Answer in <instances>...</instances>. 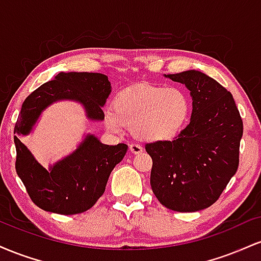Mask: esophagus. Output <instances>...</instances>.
I'll return each mask as SVG.
<instances>
[{"label":"esophagus","mask_w":261,"mask_h":261,"mask_svg":"<svg viewBox=\"0 0 261 261\" xmlns=\"http://www.w3.org/2000/svg\"><path fill=\"white\" fill-rule=\"evenodd\" d=\"M130 151L133 152L134 154H139V153H141V152H142V147H141L139 143L131 142L130 143Z\"/></svg>","instance_id":"obj_1"}]
</instances>
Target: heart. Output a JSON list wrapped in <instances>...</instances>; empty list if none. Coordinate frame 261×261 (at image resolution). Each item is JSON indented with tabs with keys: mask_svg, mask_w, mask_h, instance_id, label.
<instances>
[{
	"mask_svg": "<svg viewBox=\"0 0 261 261\" xmlns=\"http://www.w3.org/2000/svg\"><path fill=\"white\" fill-rule=\"evenodd\" d=\"M190 110V98L181 88L139 85L116 95L114 109L106 112V125L116 134L134 128L135 136L149 142L169 141L187 126Z\"/></svg>",
	"mask_w": 261,
	"mask_h": 261,
	"instance_id": "b5f03b06",
	"label": "heart"
}]
</instances>
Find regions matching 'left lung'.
<instances>
[{
    "label": "left lung",
    "mask_w": 261,
    "mask_h": 261,
    "mask_svg": "<svg viewBox=\"0 0 261 261\" xmlns=\"http://www.w3.org/2000/svg\"><path fill=\"white\" fill-rule=\"evenodd\" d=\"M193 97L190 124L172 141L147 143L151 188L167 208L195 212L217 201L239 166L243 121L232 94L199 71L166 74Z\"/></svg>",
    "instance_id": "1"
}]
</instances>
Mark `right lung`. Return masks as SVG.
Returning a JSON list of instances; mask_svg holds the SVG:
<instances>
[{"mask_svg": "<svg viewBox=\"0 0 261 261\" xmlns=\"http://www.w3.org/2000/svg\"><path fill=\"white\" fill-rule=\"evenodd\" d=\"M112 88L108 77L94 72H60L44 83L23 101L14 133L27 135L38 116L53 101L79 100L86 107L88 118L103 120L101 107ZM16 172L32 201L45 211L59 215L82 214L94 206L106 190L114 167L121 162L127 145H103L88 135L72 154L46 170L14 136Z\"/></svg>", "mask_w": 261, "mask_h": 261, "instance_id": "right-lung-1", "label": "right lung"}]
</instances>
